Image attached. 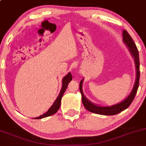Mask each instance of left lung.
<instances>
[{
  "label": "left lung",
  "instance_id": "obj_1",
  "mask_svg": "<svg viewBox=\"0 0 146 146\" xmlns=\"http://www.w3.org/2000/svg\"><path fill=\"white\" fill-rule=\"evenodd\" d=\"M122 36H123V42H125L126 46L128 47L129 51L132 57L134 58L135 66H136V78L134 87H133L129 95L126 98L125 100L121 101L119 104H115V105L110 106H101L96 105L94 103L91 102L85 97L83 92H82L83 79L81 80L80 82V91L81 95H82V101L85 108L88 111L96 113V114L104 115H114L117 114V113L123 111L124 110L127 109L129 106L130 104H131V102L134 100L135 96H136L138 88H139V78H140V70H139L140 63H139V51H138L137 47H136V44L134 43L133 39L126 30L123 31Z\"/></svg>",
  "mask_w": 146,
  "mask_h": 146
}]
</instances>
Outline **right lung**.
<instances>
[{"label":"right lung","instance_id":"obj_1","mask_svg":"<svg viewBox=\"0 0 146 146\" xmlns=\"http://www.w3.org/2000/svg\"><path fill=\"white\" fill-rule=\"evenodd\" d=\"M72 75L70 73H68L66 76H65L64 78L62 79V87H61V90L60 91V92L59 94V96H57L56 99L55 100L54 104H52L51 107L49 108V110L46 112L44 114L41 115H40L39 117H35L34 119H42V118L48 117V116L52 115H54V113H56L57 112V110L59 109L61 106V98H62L63 95H64V93L65 92L66 90L67 87H68V85L69 82L72 80Z\"/></svg>","mask_w":146,"mask_h":146}]
</instances>
